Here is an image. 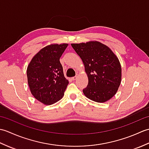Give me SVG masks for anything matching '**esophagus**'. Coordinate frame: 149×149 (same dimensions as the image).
Returning a JSON list of instances; mask_svg holds the SVG:
<instances>
[{"mask_svg":"<svg viewBox=\"0 0 149 149\" xmlns=\"http://www.w3.org/2000/svg\"><path fill=\"white\" fill-rule=\"evenodd\" d=\"M77 78V75H75V76H74V77H73L72 79L73 80H75V79H76Z\"/></svg>","mask_w":149,"mask_h":149,"instance_id":"34e87169","label":"esophagus"}]
</instances>
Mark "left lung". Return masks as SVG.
<instances>
[{
    "label": "left lung",
    "mask_w": 149,
    "mask_h": 149,
    "mask_svg": "<svg viewBox=\"0 0 149 149\" xmlns=\"http://www.w3.org/2000/svg\"><path fill=\"white\" fill-rule=\"evenodd\" d=\"M85 66L88 84L84 95L104 102L115 95L121 83L122 68L118 58L108 47L99 42L71 44Z\"/></svg>",
    "instance_id": "left-lung-1"
}]
</instances>
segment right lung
Listing matches in <instances>:
<instances>
[{"instance_id":"right-lung-1","label":"right lung","mask_w":149,"mask_h":149,"mask_svg":"<svg viewBox=\"0 0 149 149\" xmlns=\"http://www.w3.org/2000/svg\"><path fill=\"white\" fill-rule=\"evenodd\" d=\"M68 44H53L41 49L27 66V76L31 92L46 105L61 100L69 82L63 74L59 59Z\"/></svg>"}]
</instances>
